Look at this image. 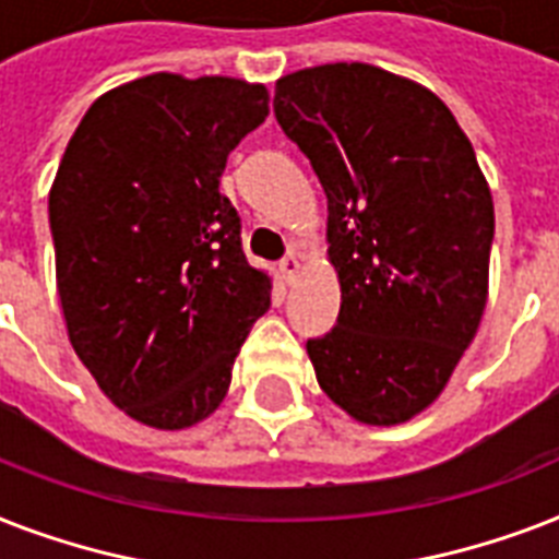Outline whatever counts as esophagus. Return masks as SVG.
Instances as JSON below:
<instances>
[{
  "label": "esophagus",
  "mask_w": 559,
  "mask_h": 559,
  "mask_svg": "<svg viewBox=\"0 0 559 559\" xmlns=\"http://www.w3.org/2000/svg\"><path fill=\"white\" fill-rule=\"evenodd\" d=\"M298 272H301V261H298L296 252H289L284 261H281V275H284V281L287 284H293V281L298 278Z\"/></svg>",
  "instance_id": "esophagus-1"
}]
</instances>
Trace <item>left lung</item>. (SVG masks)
<instances>
[{"label": "left lung", "instance_id": "left-lung-1", "mask_svg": "<svg viewBox=\"0 0 559 559\" xmlns=\"http://www.w3.org/2000/svg\"><path fill=\"white\" fill-rule=\"evenodd\" d=\"M275 118L328 197L340 319L307 342L322 391L354 420L406 424L432 406L487 305L493 197L432 90L368 63L275 83Z\"/></svg>", "mask_w": 559, "mask_h": 559}]
</instances>
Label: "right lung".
I'll list each match as a JSON object with an SVG mask.
<instances>
[{"instance_id":"add662e5","label":"right lung","mask_w":559,"mask_h":559,"mask_svg":"<svg viewBox=\"0 0 559 559\" xmlns=\"http://www.w3.org/2000/svg\"><path fill=\"white\" fill-rule=\"evenodd\" d=\"M266 116L263 83L156 72L104 92L60 159L48 223L66 331L139 424L205 420L270 310L272 278L219 193L228 153Z\"/></svg>"}]
</instances>
